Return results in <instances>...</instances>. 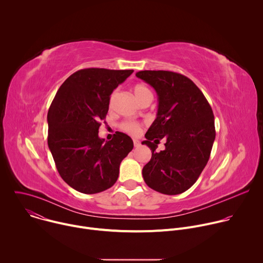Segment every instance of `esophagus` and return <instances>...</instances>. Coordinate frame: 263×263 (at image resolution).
<instances>
[{
	"mask_svg": "<svg viewBox=\"0 0 263 263\" xmlns=\"http://www.w3.org/2000/svg\"><path fill=\"white\" fill-rule=\"evenodd\" d=\"M133 143H134V146H135V147H138V146L140 145V143H139V141H138L137 139H134V140H133Z\"/></svg>",
	"mask_w": 263,
	"mask_h": 263,
	"instance_id": "obj_1",
	"label": "esophagus"
}]
</instances>
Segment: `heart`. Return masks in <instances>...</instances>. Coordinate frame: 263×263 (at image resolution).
Masks as SVG:
<instances>
[{"instance_id":"1","label":"heart","mask_w":263,"mask_h":263,"mask_svg":"<svg viewBox=\"0 0 263 263\" xmlns=\"http://www.w3.org/2000/svg\"><path fill=\"white\" fill-rule=\"evenodd\" d=\"M133 93H134V97H135V99L137 100V102H138L141 98H143L144 96H146V95H152L151 91H149V89H148L146 86L142 85V84H136V85L133 87ZM122 128H123L125 131H127L128 133H131V134H133V135H136V134L139 133V131H140L139 125H137V124H135V123H125V124L122 125Z\"/></svg>"}]
</instances>
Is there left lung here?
<instances>
[{
  "label": "left lung",
  "instance_id": "left-lung-1",
  "mask_svg": "<svg viewBox=\"0 0 263 263\" xmlns=\"http://www.w3.org/2000/svg\"><path fill=\"white\" fill-rule=\"evenodd\" d=\"M136 77L158 96L157 118L144 137L152 158L142 168L144 182L164 195H179L196 183L206 166L215 139L212 109L199 87L181 73L140 70ZM166 148L156 152L160 139Z\"/></svg>",
  "mask_w": 263,
  "mask_h": 263
}]
</instances>
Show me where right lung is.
Listing matches in <instances>:
<instances>
[{
  "label": "right lung",
  "instance_id": "right-lung-1",
  "mask_svg": "<svg viewBox=\"0 0 263 263\" xmlns=\"http://www.w3.org/2000/svg\"><path fill=\"white\" fill-rule=\"evenodd\" d=\"M133 69L84 68L59 87L48 112V144L61 178L79 193L92 195L114 185L133 141L118 132L109 141L99 137L110 95Z\"/></svg>",
  "mask_w": 263,
  "mask_h": 263
}]
</instances>
